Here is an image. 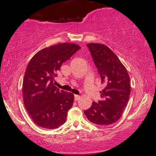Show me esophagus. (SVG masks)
<instances>
[{
  "label": "esophagus",
  "instance_id": "obj_1",
  "mask_svg": "<svg viewBox=\"0 0 156 156\" xmlns=\"http://www.w3.org/2000/svg\"><path fill=\"white\" fill-rule=\"evenodd\" d=\"M80 99V96L79 95H75V101H78V100Z\"/></svg>",
  "mask_w": 156,
  "mask_h": 156
}]
</instances>
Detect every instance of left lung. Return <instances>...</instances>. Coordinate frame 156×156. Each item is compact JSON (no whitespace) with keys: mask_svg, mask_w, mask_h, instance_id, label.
Returning a JSON list of instances; mask_svg holds the SVG:
<instances>
[{"mask_svg":"<svg viewBox=\"0 0 156 156\" xmlns=\"http://www.w3.org/2000/svg\"><path fill=\"white\" fill-rule=\"evenodd\" d=\"M87 47L105 88L100 92L101 101L93 102L84 114L94 124H113L120 119L129 100V75L117 55L105 44L89 43Z\"/></svg>","mask_w":156,"mask_h":156,"instance_id":"obj_1","label":"left lung"}]
</instances>
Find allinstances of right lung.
<instances>
[{
    "instance_id": "add662e5",
    "label": "right lung",
    "mask_w": 156,
    "mask_h": 156,
    "mask_svg": "<svg viewBox=\"0 0 156 156\" xmlns=\"http://www.w3.org/2000/svg\"><path fill=\"white\" fill-rule=\"evenodd\" d=\"M80 49L73 43H60L39 51L27 66L23 83V103L36 125L55 129L65 122L74 94L59 90L54 77L64 62Z\"/></svg>"
}]
</instances>
